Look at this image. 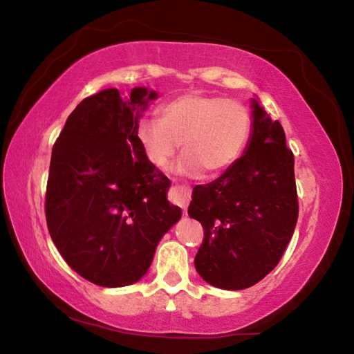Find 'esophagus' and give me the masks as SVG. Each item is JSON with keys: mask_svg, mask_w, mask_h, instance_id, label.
Instances as JSON below:
<instances>
[{"mask_svg": "<svg viewBox=\"0 0 354 354\" xmlns=\"http://www.w3.org/2000/svg\"><path fill=\"white\" fill-rule=\"evenodd\" d=\"M170 198L173 203H176L178 206H181L185 211L192 198V189L187 187V185H175V187H171Z\"/></svg>", "mask_w": 354, "mask_h": 354, "instance_id": "1", "label": "esophagus"}]
</instances>
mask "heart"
<instances>
[{"label": "heart", "instance_id": "b5f03b06", "mask_svg": "<svg viewBox=\"0 0 354 354\" xmlns=\"http://www.w3.org/2000/svg\"><path fill=\"white\" fill-rule=\"evenodd\" d=\"M159 120L145 118L137 137L147 159L165 169L183 147L175 171L183 176L220 173L237 162L251 134L247 107L232 100L190 92L159 107Z\"/></svg>", "mask_w": 354, "mask_h": 354}]
</instances>
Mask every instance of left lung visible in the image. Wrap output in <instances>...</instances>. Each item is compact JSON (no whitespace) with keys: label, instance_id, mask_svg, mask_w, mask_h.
<instances>
[{"label":"left lung","instance_id":"obj_1","mask_svg":"<svg viewBox=\"0 0 354 354\" xmlns=\"http://www.w3.org/2000/svg\"><path fill=\"white\" fill-rule=\"evenodd\" d=\"M251 134L243 154L215 181L196 185L189 215L205 239L195 256L214 287L242 290L266 278L283 256L298 218L293 154L278 120L251 98Z\"/></svg>","mask_w":354,"mask_h":354}]
</instances>
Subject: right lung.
Segmentation results:
<instances>
[{
	"instance_id": "obj_1",
	"label": "right lung",
	"mask_w": 354,
	"mask_h": 354,
	"mask_svg": "<svg viewBox=\"0 0 354 354\" xmlns=\"http://www.w3.org/2000/svg\"><path fill=\"white\" fill-rule=\"evenodd\" d=\"M156 98L147 87L128 97L104 88L76 106L53 147L48 231L65 262L101 287L137 283L181 218L167 200L170 179L147 159L137 137Z\"/></svg>"
}]
</instances>
